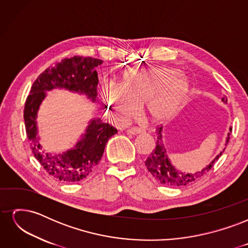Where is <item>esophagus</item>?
<instances>
[{
	"instance_id": "34e87169",
	"label": "esophagus",
	"mask_w": 248,
	"mask_h": 248,
	"mask_svg": "<svg viewBox=\"0 0 248 248\" xmlns=\"http://www.w3.org/2000/svg\"><path fill=\"white\" fill-rule=\"evenodd\" d=\"M141 132H144V130H142L141 128H139V127H132V128H129L128 130H127V133L132 134V136H136V134H139Z\"/></svg>"
}]
</instances>
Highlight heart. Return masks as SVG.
<instances>
[{"instance_id":"b5f03b06","label":"heart","mask_w":248,"mask_h":248,"mask_svg":"<svg viewBox=\"0 0 248 248\" xmlns=\"http://www.w3.org/2000/svg\"><path fill=\"white\" fill-rule=\"evenodd\" d=\"M191 82L179 68L157 66L127 71L119 87L102 86V95L115 120L124 123L137 114L140 106L153 121L168 119L183 107Z\"/></svg>"}]
</instances>
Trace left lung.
I'll return each mask as SVG.
<instances>
[{
    "label": "left lung",
    "mask_w": 248,
    "mask_h": 248,
    "mask_svg": "<svg viewBox=\"0 0 248 248\" xmlns=\"http://www.w3.org/2000/svg\"><path fill=\"white\" fill-rule=\"evenodd\" d=\"M221 100L226 103L228 102L227 97H223ZM156 130H157V136H158L156 140V145L152 153L149 155V157H147L145 164L148 170L152 174V176L157 180V181L160 182L163 185L172 186V187L185 186L187 184H190L194 181H197V180H199L201 177L207 174V172L212 169L215 161L218 160V158L222 154V152H220L207 168L202 169V170L194 172V174H185V172L175 170V168L171 166L168 158V153L166 151V148H164V145L161 140L162 128L161 127H157ZM231 132H232V127H230V133L228 134L226 145H228L229 142Z\"/></svg>",
    "instance_id": "1"
}]
</instances>
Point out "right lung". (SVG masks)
I'll return each instance as SVG.
<instances>
[{"mask_svg":"<svg viewBox=\"0 0 248 248\" xmlns=\"http://www.w3.org/2000/svg\"><path fill=\"white\" fill-rule=\"evenodd\" d=\"M103 62L99 59L74 56L62 60L37 78L27 97L24 109L27 138L35 158L50 176L65 183H76L91 174L100 161L108 140L118 132L108 123L95 119L77 146L63 154L51 155L41 150L37 137L36 116L46 92L54 88H65L86 94L95 101L97 97L96 67Z\"/></svg>","mask_w":248,"mask_h":248,"instance_id":"1","label":"right lung"}]
</instances>
